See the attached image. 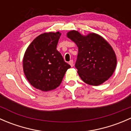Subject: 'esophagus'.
<instances>
[{
  "instance_id": "obj_1",
  "label": "esophagus",
  "mask_w": 131,
  "mask_h": 131,
  "mask_svg": "<svg viewBox=\"0 0 131 131\" xmlns=\"http://www.w3.org/2000/svg\"><path fill=\"white\" fill-rule=\"evenodd\" d=\"M69 64H70L71 67H73V65H74V64H73V60H70V61Z\"/></svg>"
}]
</instances>
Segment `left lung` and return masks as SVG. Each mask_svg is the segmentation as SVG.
<instances>
[{"instance_id":"left-lung-1","label":"left lung","mask_w":131,"mask_h":131,"mask_svg":"<svg viewBox=\"0 0 131 131\" xmlns=\"http://www.w3.org/2000/svg\"><path fill=\"white\" fill-rule=\"evenodd\" d=\"M67 37L78 47L75 68L84 82L96 86L112 76L117 65V57L105 39L94 33L84 36L76 30L67 33Z\"/></svg>"}]
</instances>
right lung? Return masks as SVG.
<instances>
[{
	"mask_svg": "<svg viewBox=\"0 0 131 131\" xmlns=\"http://www.w3.org/2000/svg\"><path fill=\"white\" fill-rule=\"evenodd\" d=\"M60 36L59 31L41 34L25 51L23 71L30 84L36 89L42 91L56 89L71 67L56 49Z\"/></svg>",
	"mask_w": 131,
	"mask_h": 131,
	"instance_id": "right-lung-1",
	"label": "right lung"
}]
</instances>
